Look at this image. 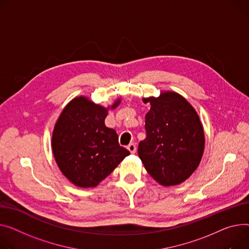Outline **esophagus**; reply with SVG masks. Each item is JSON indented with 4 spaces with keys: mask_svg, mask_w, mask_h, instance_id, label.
<instances>
[{
    "mask_svg": "<svg viewBox=\"0 0 249 249\" xmlns=\"http://www.w3.org/2000/svg\"><path fill=\"white\" fill-rule=\"evenodd\" d=\"M127 149L128 150L130 151V153H132V154H134L135 152H136V150H137V147H136V144H134V143H130L128 146H127Z\"/></svg>",
    "mask_w": 249,
    "mask_h": 249,
    "instance_id": "1",
    "label": "esophagus"
}]
</instances>
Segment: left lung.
Returning <instances> with one entry per match:
<instances>
[{
	"label": "left lung",
	"mask_w": 249,
	"mask_h": 249,
	"mask_svg": "<svg viewBox=\"0 0 249 249\" xmlns=\"http://www.w3.org/2000/svg\"><path fill=\"white\" fill-rule=\"evenodd\" d=\"M151 108L145 116L146 138L138 155L147 172L163 186L185 181L198 167L204 151V131L185 98L175 92L143 99Z\"/></svg>",
	"instance_id": "left-lung-1"
}]
</instances>
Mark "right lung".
<instances>
[{
  "mask_svg": "<svg viewBox=\"0 0 249 249\" xmlns=\"http://www.w3.org/2000/svg\"><path fill=\"white\" fill-rule=\"evenodd\" d=\"M120 104V99L111 106ZM108 109L86 97L64 108L55 125L52 149L62 173L82 188L95 187L130 154L119 145L114 129L105 125Z\"/></svg>",
  "mask_w": 249,
  "mask_h": 249,
  "instance_id": "1",
  "label": "right lung"
}]
</instances>
